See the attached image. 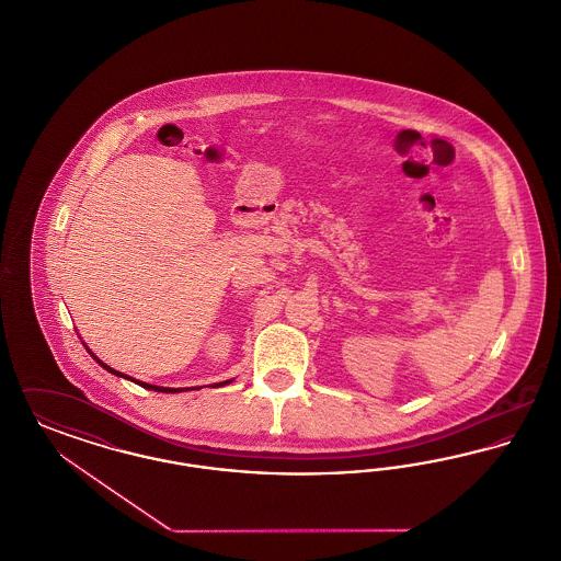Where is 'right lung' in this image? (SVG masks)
Segmentation results:
<instances>
[{
	"label": "right lung",
	"mask_w": 561,
	"mask_h": 561,
	"mask_svg": "<svg viewBox=\"0 0 561 561\" xmlns=\"http://www.w3.org/2000/svg\"><path fill=\"white\" fill-rule=\"evenodd\" d=\"M92 355V353H90ZM105 370H108L111 374H115V376H126V374L117 373V370H113V368H108L107 364H103L96 355H92ZM126 378H130V376H126ZM134 380V378H130ZM136 385H140V387H145V389H153V391H161V393H179V391H183V389H168V387H156V385H147V382H140V380H134ZM227 382H231V380H225V382H218V385H214V387H222V385H227Z\"/></svg>",
	"instance_id": "add662e5"
}]
</instances>
